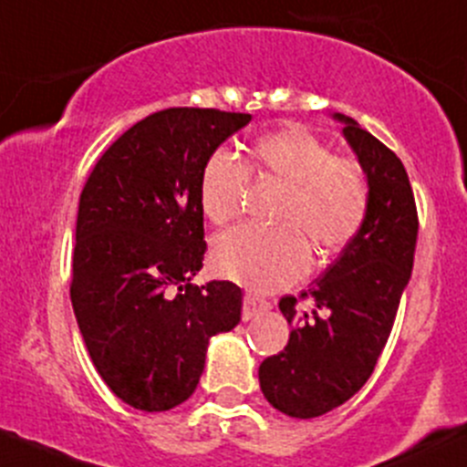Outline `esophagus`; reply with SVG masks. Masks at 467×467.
<instances>
[{"mask_svg": "<svg viewBox=\"0 0 467 467\" xmlns=\"http://www.w3.org/2000/svg\"><path fill=\"white\" fill-rule=\"evenodd\" d=\"M265 310H270L268 301L259 299V296H254V295H245L244 296V312H242L244 321H250V319H253V317H257V315H261V312H265Z\"/></svg>", "mask_w": 467, "mask_h": 467, "instance_id": "34e87169", "label": "esophagus"}]
</instances>
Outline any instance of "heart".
<instances>
[{"mask_svg": "<svg viewBox=\"0 0 467 467\" xmlns=\"http://www.w3.org/2000/svg\"><path fill=\"white\" fill-rule=\"evenodd\" d=\"M259 172L285 183L276 208L279 225L244 223L219 234L213 248L219 275L253 290H276L306 275L310 244L321 257L339 253L368 214V182L352 159L332 157L326 141L304 128L265 135L254 143ZM250 172L233 152L214 150L203 163L199 202L213 223H225L244 206Z\"/></svg>", "mask_w": 467, "mask_h": 467, "instance_id": "obj_1", "label": "heart"}]
</instances>
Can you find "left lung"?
Masks as SVG:
<instances>
[{"label":"left lung","mask_w":467,"mask_h":467,"mask_svg":"<svg viewBox=\"0 0 467 467\" xmlns=\"http://www.w3.org/2000/svg\"><path fill=\"white\" fill-rule=\"evenodd\" d=\"M332 117L368 179L370 202L357 237L301 292L315 308L299 312L295 296L279 301L292 332L288 346L259 366V386L270 406L296 419L339 408L370 379L412 275L419 233L401 159L352 117Z\"/></svg>","instance_id":"1"}]
</instances>
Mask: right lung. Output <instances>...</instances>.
<instances>
[{
    "instance_id": "right-lung-1",
    "label": "right lung",
    "mask_w": 467,
    "mask_h": 467,
    "mask_svg": "<svg viewBox=\"0 0 467 467\" xmlns=\"http://www.w3.org/2000/svg\"><path fill=\"white\" fill-rule=\"evenodd\" d=\"M253 119L168 109L128 128L79 197L70 301L97 372L121 401L163 412L197 388L210 337L242 321L233 281L202 270L203 163Z\"/></svg>"
}]
</instances>
